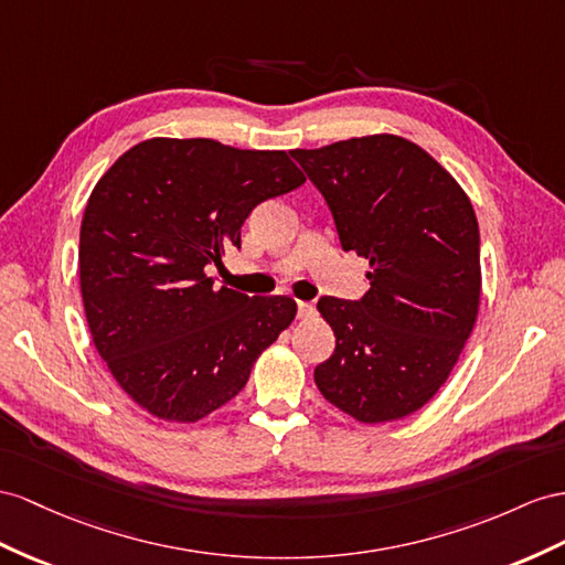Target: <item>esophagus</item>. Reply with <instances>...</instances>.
<instances>
[{"instance_id": "obj_1", "label": "esophagus", "mask_w": 565, "mask_h": 565, "mask_svg": "<svg viewBox=\"0 0 565 565\" xmlns=\"http://www.w3.org/2000/svg\"><path fill=\"white\" fill-rule=\"evenodd\" d=\"M296 306H298V317H310L315 312V306L310 300H298Z\"/></svg>"}]
</instances>
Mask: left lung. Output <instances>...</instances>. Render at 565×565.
I'll return each instance as SVG.
<instances>
[{
    "label": "left lung",
    "instance_id": "1",
    "mask_svg": "<svg viewBox=\"0 0 565 565\" xmlns=\"http://www.w3.org/2000/svg\"><path fill=\"white\" fill-rule=\"evenodd\" d=\"M327 200L343 250L370 259V291L322 296L337 349L315 367L322 396L360 423L423 408L451 374L480 306V228L437 159L398 136L294 150Z\"/></svg>",
    "mask_w": 565,
    "mask_h": 565
}]
</instances>
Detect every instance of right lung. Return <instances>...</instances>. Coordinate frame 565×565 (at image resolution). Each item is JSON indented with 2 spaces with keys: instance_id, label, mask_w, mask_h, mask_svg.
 I'll return each mask as SVG.
<instances>
[{
  "instance_id": "add662e5",
  "label": "right lung",
  "mask_w": 565,
  "mask_h": 565,
  "mask_svg": "<svg viewBox=\"0 0 565 565\" xmlns=\"http://www.w3.org/2000/svg\"><path fill=\"white\" fill-rule=\"evenodd\" d=\"M284 150L152 138L97 181L81 224L85 317L114 380L162 420L195 423L234 398L294 322L296 300L214 288L259 202L296 191Z\"/></svg>"
}]
</instances>
